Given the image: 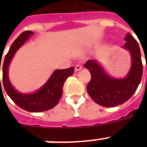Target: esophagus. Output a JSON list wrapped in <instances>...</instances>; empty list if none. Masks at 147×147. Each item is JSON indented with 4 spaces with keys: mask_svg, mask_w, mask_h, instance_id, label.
Listing matches in <instances>:
<instances>
[{
    "mask_svg": "<svg viewBox=\"0 0 147 147\" xmlns=\"http://www.w3.org/2000/svg\"><path fill=\"white\" fill-rule=\"evenodd\" d=\"M82 69V66L81 65H76V67H75V71H80Z\"/></svg>",
    "mask_w": 147,
    "mask_h": 147,
    "instance_id": "obj_1",
    "label": "esophagus"
}]
</instances>
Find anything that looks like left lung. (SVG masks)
<instances>
[{
	"mask_svg": "<svg viewBox=\"0 0 147 147\" xmlns=\"http://www.w3.org/2000/svg\"><path fill=\"white\" fill-rule=\"evenodd\" d=\"M123 48L130 52L132 65L124 78H114L106 74L96 60H88L84 66L89 69L92 78L87 91L94 102L103 107H112L122 105L135 93L143 75V64L139 45L130 33L125 37Z\"/></svg>",
	"mask_w": 147,
	"mask_h": 147,
	"instance_id": "left-lung-1",
	"label": "left lung"
}]
</instances>
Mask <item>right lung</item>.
<instances>
[{"mask_svg":"<svg viewBox=\"0 0 147 147\" xmlns=\"http://www.w3.org/2000/svg\"><path fill=\"white\" fill-rule=\"evenodd\" d=\"M33 34L32 31L23 32L11 45L2 65L3 85L7 94L18 107L29 112H42L53 108L59 101L65 82L68 77L73 75L74 67L55 70L47 82L33 94H21L17 92L10 84L8 78V67L15 53ZM1 63V62L0 69Z\"/></svg>","mask_w":147,"mask_h":147,"instance_id":"obj_1","label":"right lung"}]
</instances>
